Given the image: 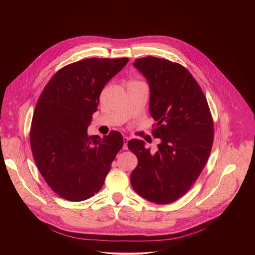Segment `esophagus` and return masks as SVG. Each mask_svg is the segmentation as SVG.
I'll list each match as a JSON object with an SVG mask.
<instances>
[{
  "instance_id": "esophagus-1",
  "label": "esophagus",
  "mask_w": 255,
  "mask_h": 255,
  "mask_svg": "<svg viewBox=\"0 0 255 255\" xmlns=\"http://www.w3.org/2000/svg\"><path fill=\"white\" fill-rule=\"evenodd\" d=\"M123 139H124V147H123V148H124L125 150H127V149H128V142L129 138H128V136H124Z\"/></svg>"
}]
</instances>
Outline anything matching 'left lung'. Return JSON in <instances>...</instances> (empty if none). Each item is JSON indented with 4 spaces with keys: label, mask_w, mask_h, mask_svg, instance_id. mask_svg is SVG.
<instances>
[{
    "label": "left lung",
    "mask_w": 255,
    "mask_h": 255,
    "mask_svg": "<svg viewBox=\"0 0 255 255\" xmlns=\"http://www.w3.org/2000/svg\"><path fill=\"white\" fill-rule=\"evenodd\" d=\"M133 66L148 81L149 113L156 122L152 134L161 142L153 154L143 140L128 142L138 160L130 182L147 200L171 203L189 190L205 167L214 139L213 119L199 84L182 65L145 57Z\"/></svg>",
    "instance_id": "8db88e82"
}]
</instances>
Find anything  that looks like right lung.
Segmentation results:
<instances>
[{
    "instance_id": "add662e5",
    "label": "right lung",
    "mask_w": 255,
    "mask_h": 255,
    "mask_svg": "<svg viewBox=\"0 0 255 255\" xmlns=\"http://www.w3.org/2000/svg\"><path fill=\"white\" fill-rule=\"evenodd\" d=\"M128 62V58H90L55 73L34 110L30 145L37 168L62 198L82 201L103 186L112 162L124 145L112 130L101 138L87 128L102 89Z\"/></svg>"
}]
</instances>
